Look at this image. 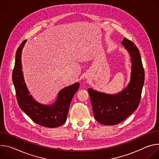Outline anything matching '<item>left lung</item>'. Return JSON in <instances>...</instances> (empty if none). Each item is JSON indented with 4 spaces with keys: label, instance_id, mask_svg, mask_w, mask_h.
Masks as SVG:
<instances>
[{
    "label": "left lung",
    "instance_id": "1",
    "mask_svg": "<svg viewBox=\"0 0 159 159\" xmlns=\"http://www.w3.org/2000/svg\"><path fill=\"white\" fill-rule=\"evenodd\" d=\"M122 44L128 51L131 60L130 82L122 92L109 95L88 89L96 120L104 125H115L122 122L137 109L140 102L145 73L139 50L125 38Z\"/></svg>",
    "mask_w": 159,
    "mask_h": 159
}]
</instances>
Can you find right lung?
Here are the masks:
<instances>
[{
    "mask_svg": "<svg viewBox=\"0 0 159 159\" xmlns=\"http://www.w3.org/2000/svg\"><path fill=\"white\" fill-rule=\"evenodd\" d=\"M26 42V40L22 41L17 50L12 71L17 103L20 108L38 125L49 128L61 126L66 121L70 102L79 87V83H75L60 90L57 100L52 106L43 105L35 101L30 95L22 72L21 53Z\"/></svg>",
    "mask_w": 159,
    "mask_h": 159,
    "instance_id": "add662e5",
    "label": "right lung"
}]
</instances>
